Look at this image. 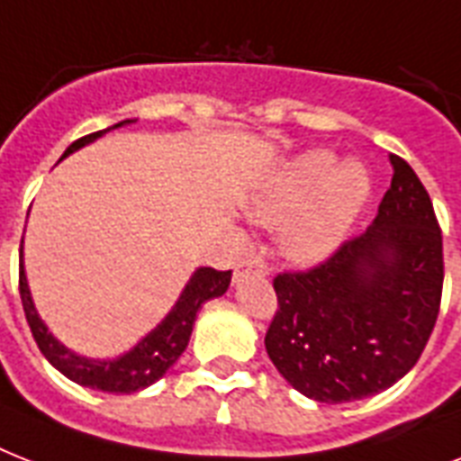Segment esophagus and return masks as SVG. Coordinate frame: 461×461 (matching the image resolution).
Returning <instances> with one entry per match:
<instances>
[{"label":"esophagus","instance_id":"1","mask_svg":"<svg viewBox=\"0 0 461 461\" xmlns=\"http://www.w3.org/2000/svg\"><path fill=\"white\" fill-rule=\"evenodd\" d=\"M249 275H266V266H263V260L258 258H244L239 260V266L234 267V282H241L244 277H249Z\"/></svg>","mask_w":461,"mask_h":461}]
</instances>
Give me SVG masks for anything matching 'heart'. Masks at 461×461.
<instances>
[{
  "label": "heart",
  "instance_id": "obj_1",
  "mask_svg": "<svg viewBox=\"0 0 461 461\" xmlns=\"http://www.w3.org/2000/svg\"><path fill=\"white\" fill-rule=\"evenodd\" d=\"M373 181L361 162L335 167L328 150L303 153L285 167L273 186L251 203V217L282 227V249L292 260L318 263L344 244L371 198Z\"/></svg>",
  "mask_w": 461,
  "mask_h": 461
}]
</instances>
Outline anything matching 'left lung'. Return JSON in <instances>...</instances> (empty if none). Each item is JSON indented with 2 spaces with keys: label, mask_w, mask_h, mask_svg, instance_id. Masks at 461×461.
<instances>
[{
  "label": "left lung",
  "mask_w": 461,
  "mask_h": 461,
  "mask_svg": "<svg viewBox=\"0 0 461 461\" xmlns=\"http://www.w3.org/2000/svg\"><path fill=\"white\" fill-rule=\"evenodd\" d=\"M393 184L371 227L308 273L275 277L266 335L275 368L308 400H364L404 378L443 294V234L416 172L390 155Z\"/></svg>",
  "instance_id": "left-lung-1"
}]
</instances>
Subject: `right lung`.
<instances>
[{
    "label": "right lung",
    "mask_w": 461,
    "mask_h": 461,
    "mask_svg": "<svg viewBox=\"0 0 461 461\" xmlns=\"http://www.w3.org/2000/svg\"><path fill=\"white\" fill-rule=\"evenodd\" d=\"M136 119H124L119 124L104 129V131H95L90 136L74 140L71 146L64 150L61 159L68 158L76 150L95 143L97 139H103L104 133L119 126L133 124ZM231 270L220 273L212 267H195V273L191 275V280L186 282V287L181 289L179 299L172 306V311L148 332L143 339H139L136 347H131L124 354H119L114 358H90L83 354H76L74 349H68L50 332L45 321L40 318L38 308L32 303L31 287H28V277H25L23 267V241H21V273H18V289H21V302H23L25 321L31 325V332L38 342L40 351L45 354L50 364L67 375L68 380H74L78 385L90 387V390H103V393L114 394H131L139 390H146L165 375L176 358L184 354L188 347L191 332H194L195 315L198 308L210 299L222 296L230 289Z\"/></svg>",
    "instance_id": "1"
}]
</instances>
